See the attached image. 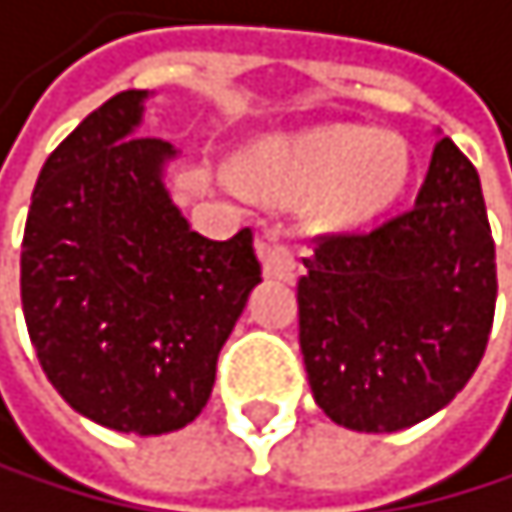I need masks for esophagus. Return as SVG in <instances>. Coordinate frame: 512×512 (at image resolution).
I'll return each mask as SVG.
<instances>
[{
  "mask_svg": "<svg viewBox=\"0 0 512 512\" xmlns=\"http://www.w3.org/2000/svg\"><path fill=\"white\" fill-rule=\"evenodd\" d=\"M259 259H262V269L269 278H278V281H290L297 272V259H294V250L281 243L278 237L265 234L259 240Z\"/></svg>",
  "mask_w": 512,
  "mask_h": 512,
  "instance_id": "1",
  "label": "esophagus"
}]
</instances>
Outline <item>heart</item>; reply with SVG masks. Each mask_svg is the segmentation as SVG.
<instances>
[{"instance_id": "heart-1", "label": "heart", "mask_w": 512, "mask_h": 512, "mask_svg": "<svg viewBox=\"0 0 512 512\" xmlns=\"http://www.w3.org/2000/svg\"><path fill=\"white\" fill-rule=\"evenodd\" d=\"M253 190L275 200L319 196L328 222L350 225L385 209L403 190L410 153L397 134L363 124H325L300 137H275L253 146L240 162Z\"/></svg>"}]
</instances>
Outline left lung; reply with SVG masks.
Instances as JSON below:
<instances>
[{
  "label": "left lung",
  "instance_id": "left-lung-1",
  "mask_svg": "<svg viewBox=\"0 0 512 512\" xmlns=\"http://www.w3.org/2000/svg\"><path fill=\"white\" fill-rule=\"evenodd\" d=\"M300 350L322 413L353 432H400L454 400L479 369L497 269L479 171L435 143L416 203L303 259Z\"/></svg>",
  "mask_w": 512,
  "mask_h": 512
}]
</instances>
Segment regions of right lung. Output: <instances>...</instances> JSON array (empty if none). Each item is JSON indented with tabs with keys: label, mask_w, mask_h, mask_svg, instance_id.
I'll return each instance as SVG.
<instances>
[{
	"label": "right lung",
	"mask_w": 512,
	"mask_h": 512,
	"mask_svg": "<svg viewBox=\"0 0 512 512\" xmlns=\"http://www.w3.org/2000/svg\"><path fill=\"white\" fill-rule=\"evenodd\" d=\"M149 96H112L55 146L21 250L24 322L52 388L80 416L143 438L203 413L262 281L250 228L209 240L174 206L165 168L181 149L137 137Z\"/></svg>",
	"instance_id": "right-lung-1"
}]
</instances>
